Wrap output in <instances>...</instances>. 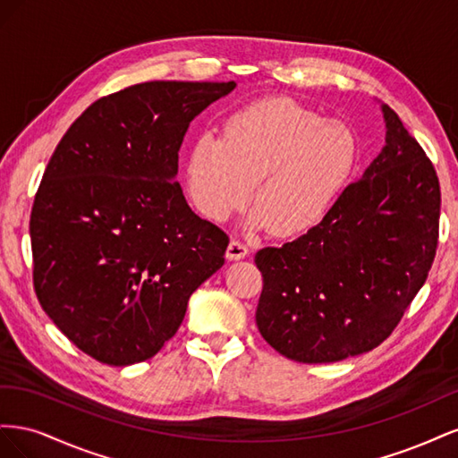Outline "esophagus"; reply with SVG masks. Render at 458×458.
<instances>
[{
  "instance_id": "34e87169",
  "label": "esophagus",
  "mask_w": 458,
  "mask_h": 458,
  "mask_svg": "<svg viewBox=\"0 0 458 458\" xmlns=\"http://www.w3.org/2000/svg\"><path fill=\"white\" fill-rule=\"evenodd\" d=\"M248 252H250V250H248V244H244L242 241H237V239H233L227 246V258L229 259H242V258L248 256Z\"/></svg>"
}]
</instances>
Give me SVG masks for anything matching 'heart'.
<instances>
[{"mask_svg":"<svg viewBox=\"0 0 458 458\" xmlns=\"http://www.w3.org/2000/svg\"><path fill=\"white\" fill-rule=\"evenodd\" d=\"M357 160L359 141L348 123L281 97L234 110L221 135L200 133L189 148L185 185L212 221L237 214L254 189L248 225L288 237L325 217Z\"/></svg>","mask_w":458,"mask_h":458,"instance_id":"obj_1","label":"heart"}]
</instances>
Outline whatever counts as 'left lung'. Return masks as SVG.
<instances>
[{
    "label": "left lung",
    "instance_id": "obj_1",
    "mask_svg": "<svg viewBox=\"0 0 458 458\" xmlns=\"http://www.w3.org/2000/svg\"><path fill=\"white\" fill-rule=\"evenodd\" d=\"M386 145L363 177L296 241L261 248L259 335L300 363H335L380 345L426 283L439 237V179L419 141L382 105Z\"/></svg>",
    "mask_w": 458,
    "mask_h": 458
}]
</instances>
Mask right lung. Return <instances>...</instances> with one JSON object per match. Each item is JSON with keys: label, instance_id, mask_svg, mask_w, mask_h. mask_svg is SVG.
Listing matches in <instances>:
<instances>
[{"label": "right lung", "instance_id": "add662e5", "mask_svg": "<svg viewBox=\"0 0 458 458\" xmlns=\"http://www.w3.org/2000/svg\"><path fill=\"white\" fill-rule=\"evenodd\" d=\"M234 81H145L88 106L38 187L34 288L63 335L105 365L157 355L229 237L175 182L189 123Z\"/></svg>", "mask_w": 458, "mask_h": 458}]
</instances>
